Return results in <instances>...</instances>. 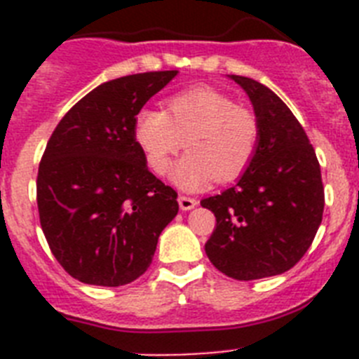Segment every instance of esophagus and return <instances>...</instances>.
Wrapping results in <instances>:
<instances>
[{
    "label": "esophagus",
    "mask_w": 359,
    "mask_h": 359,
    "mask_svg": "<svg viewBox=\"0 0 359 359\" xmlns=\"http://www.w3.org/2000/svg\"><path fill=\"white\" fill-rule=\"evenodd\" d=\"M177 203H180V208H182V210H192V208L198 205V201H196L194 198H187V196H180V198H177Z\"/></svg>",
    "instance_id": "34e87169"
}]
</instances>
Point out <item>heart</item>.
I'll list each match as a JSON object with an SVG mask.
<instances>
[{"mask_svg":"<svg viewBox=\"0 0 359 359\" xmlns=\"http://www.w3.org/2000/svg\"><path fill=\"white\" fill-rule=\"evenodd\" d=\"M133 138L149 169L161 176L185 145L189 152L170 170L174 185L199 190L217 180L236 182L252 165L261 128L252 111L236 106L228 95L198 86L167 98L165 111H138Z\"/></svg>","mask_w":359,"mask_h":359,"instance_id":"b5f03b06","label":"heart"}]
</instances>
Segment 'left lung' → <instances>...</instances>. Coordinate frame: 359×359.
Returning a JSON list of instances; mask_svg holds the SVG:
<instances>
[{"label": "left lung", "instance_id": "obj_1", "mask_svg": "<svg viewBox=\"0 0 359 359\" xmlns=\"http://www.w3.org/2000/svg\"><path fill=\"white\" fill-rule=\"evenodd\" d=\"M230 79L252 100L261 138L239 182L201 201L215 215L205 252L221 273L257 280L302 259L322 223L325 198L316 152L290 107L261 82Z\"/></svg>", "mask_w": 359, "mask_h": 359}]
</instances>
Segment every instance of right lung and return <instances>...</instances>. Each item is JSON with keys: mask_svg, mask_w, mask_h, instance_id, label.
Here are the masks:
<instances>
[{"mask_svg": "<svg viewBox=\"0 0 359 359\" xmlns=\"http://www.w3.org/2000/svg\"><path fill=\"white\" fill-rule=\"evenodd\" d=\"M177 75L147 72L104 82L62 116L41 158L37 208L59 264L91 286L116 287L147 271L177 194L147 169L133 122Z\"/></svg>", "mask_w": 359, "mask_h": 359, "instance_id": "add662e5", "label": "right lung"}]
</instances>
